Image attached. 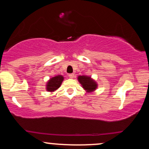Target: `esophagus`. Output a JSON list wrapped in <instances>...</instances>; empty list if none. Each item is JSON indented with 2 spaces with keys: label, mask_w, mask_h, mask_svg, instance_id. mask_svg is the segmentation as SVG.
I'll return each instance as SVG.
<instances>
[{
  "label": "esophagus",
  "mask_w": 149,
  "mask_h": 149,
  "mask_svg": "<svg viewBox=\"0 0 149 149\" xmlns=\"http://www.w3.org/2000/svg\"><path fill=\"white\" fill-rule=\"evenodd\" d=\"M69 78H73V77H74V74H73V73H70V74H69Z\"/></svg>",
  "instance_id": "34e87169"
}]
</instances>
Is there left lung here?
<instances>
[{
	"instance_id": "obj_1",
	"label": "left lung",
	"mask_w": 149,
	"mask_h": 149,
	"mask_svg": "<svg viewBox=\"0 0 149 149\" xmlns=\"http://www.w3.org/2000/svg\"><path fill=\"white\" fill-rule=\"evenodd\" d=\"M78 81L82 85L83 88L87 90V92H93L97 88V83L90 77L85 76H80L78 78Z\"/></svg>"
}]
</instances>
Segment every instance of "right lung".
I'll use <instances>...</instances> for the list:
<instances>
[{"mask_svg":"<svg viewBox=\"0 0 149 149\" xmlns=\"http://www.w3.org/2000/svg\"><path fill=\"white\" fill-rule=\"evenodd\" d=\"M64 80V77L62 76H57L50 78L47 84V90L49 92H53L60 87V85Z\"/></svg>","mask_w":149,"mask_h":149,"instance_id":"obj_1","label":"right lung"}]
</instances>
